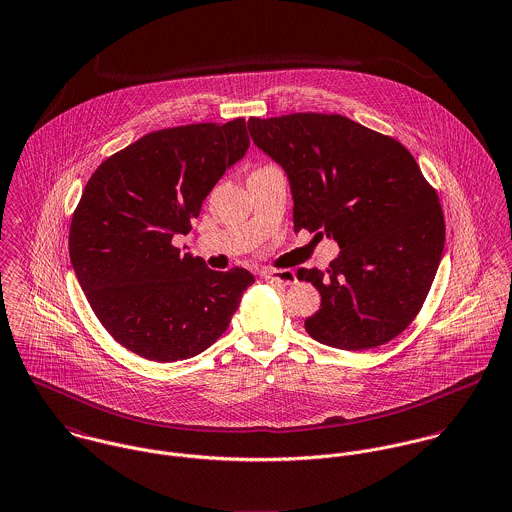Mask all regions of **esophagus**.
I'll return each mask as SVG.
<instances>
[{"mask_svg": "<svg viewBox=\"0 0 512 512\" xmlns=\"http://www.w3.org/2000/svg\"><path fill=\"white\" fill-rule=\"evenodd\" d=\"M263 277H265L267 281H273V283H296V273L290 271V269H267V271H263Z\"/></svg>", "mask_w": 512, "mask_h": 512, "instance_id": "34e87169", "label": "esophagus"}]
</instances>
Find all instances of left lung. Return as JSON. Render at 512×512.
Masks as SVG:
<instances>
[{
	"instance_id": "8db88e82",
	"label": "left lung",
	"mask_w": 512,
	"mask_h": 512,
	"mask_svg": "<svg viewBox=\"0 0 512 512\" xmlns=\"http://www.w3.org/2000/svg\"><path fill=\"white\" fill-rule=\"evenodd\" d=\"M247 127L288 176L294 231L340 245L326 271L298 269L322 296L306 332L347 351L397 338L420 312L446 241L438 194L414 157L338 114L249 117Z\"/></svg>"
}]
</instances>
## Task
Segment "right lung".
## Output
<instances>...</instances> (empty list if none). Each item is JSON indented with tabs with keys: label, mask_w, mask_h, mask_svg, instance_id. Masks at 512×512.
I'll return each mask as SVG.
<instances>
[{
	"label": "right lung",
	"mask_w": 512,
	"mask_h": 512,
	"mask_svg": "<svg viewBox=\"0 0 512 512\" xmlns=\"http://www.w3.org/2000/svg\"><path fill=\"white\" fill-rule=\"evenodd\" d=\"M249 149L245 119L147 133L106 159L74 210L68 249L94 314L125 349L161 363L188 359L228 330L255 277L212 271L172 245Z\"/></svg>",
	"instance_id": "right-lung-1"
}]
</instances>
